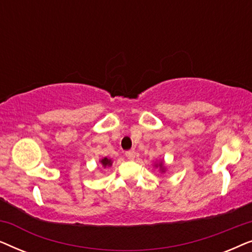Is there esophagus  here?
I'll return each mask as SVG.
<instances>
[{
    "instance_id": "34e87169",
    "label": "esophagus",
    "mask_w": 252,
    "mask_h": 252,
    "mask_svg": "<svg viewBox=\"0 0 252 252\" xmlns=\"http://www.w3.org/2000/svg\"><path fill=\"white\" fill-rule=\"evenodd\" d=\"M125 156L128 158V159H130V160H133L134 158H135V153H134L133 150H129V151H126L125 153Z\"/></svg>"
}]
</instances>
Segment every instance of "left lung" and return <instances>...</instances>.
I'll list each match as a JSON object with an SVG mask.
<instances>
[{
	"mask_svg": "<svg viewBox=\"0 0 252 252\" xmlns=\"http://www.w3.org/2000/svg\"><path fill=\"white\" fill-rule=\"evenodd\" d=\"M155 167H158L159 168V171L161 172V173H165L166 172V165H165L164 160H159V161H156V163L154 164Z\"/></svg>",
	"mask_w": 252,
	"mask_h": 252,
	"instance_id": "left-lung-1",
	"label": "left lung"
}]
</instances>
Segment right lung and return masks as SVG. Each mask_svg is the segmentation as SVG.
Returning <instances> with one entry per match:
<instances>
[{"label": "right lung", "mask_w": 252, "mask_h": 252, "mask_svg": "<svg viewBox=\"0 0 252 252\" xmlns=\"http://www.w3.org/2000/svg\"><path fill=\"white\" fill-rule=\"evenodd\" d=\"M99 163H101V165L104 168H106V167H110L112 165V159L111 158H108V157H104V158H102V159H99Z\"/></svg>", "instance_id": "add662e5"}]
</instances>
